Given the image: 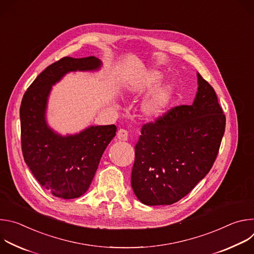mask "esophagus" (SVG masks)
<instances>
[{
    "label": "esophagus",
    "instance_id": "obj_1",
    "mask_svg": "<svg viewBox=\"0 0 254 254\" xmlns=\"http://www.w3.org/2000/svg\"><path fill=\"white\" fill-rule=\"evenodd\" d=\"M117 136L120 140H127L128 139V136H129V133L127 129H124V128H121L118 133H117Z\"/></svg>",
    "mask_w": 254,
    "mask_h": 254
}]
</instances>
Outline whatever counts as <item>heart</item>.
Segmentation results:
<instances>
[{
  "mask_svg": "<svg viewBox=\"0 0 254 254\" xmlns=\"http://www.w3.org/2000/svg\"><path fill=\"white\" fill-rule=\"evenodd\" d=\"M163 74L158 70H147L131 78L125 86V91L132 97H140L149 93L141 102L140 112L143 118L153 121L157 120L171 106L175 88L173 84L167 82L159 85Z\"/></svg>",
  "mask_w": 254,
  "mask_h": 254,
  "instance_id": "b5f03b06",
  "label": "heart"
}]
</instances>
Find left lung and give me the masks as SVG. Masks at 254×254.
<instances>
[{
  "mask_svg": "<svg viewBox=\"0 0 254 254\" xmlns=\"http://www.w3.org/2000/svg\"><path fill=\"white\" fill-rule=\"evenodd\" d=\"M193 104L169 110L141 127L134 147L131 188L146 205H171L211 170L225 131V115L213 87L199 74Z\"/></svg>",
  "mask_w": 254,
  "mask_h": 254,
  "instance_id": "8db88e82",
  "label": "left lung"
}]
</instances>
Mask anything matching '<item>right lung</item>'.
Listing matches in <instances>:
<instances>
[{
	"label": "right lung",
	"mask_w": 254,
	"mask_h": 254,
	"mask_svg": "<svg viewBox=\"0 0 254 254\" xmlns=\"http://www.w3.org/2000/svg\"><path fill=\"white\" fill-rule=\"evenodd\" d=\"M101 61L63 57L49 65L25 92L21 107V143L25 163L39 184L53 196L74 199L89 188L104 150L117 127H89L83 131L62 136L46 123L47 100L52 85L70 71L96 70Z\"/></svg>",
	"instance_id": "right-lung-1"
}]
</instances>
